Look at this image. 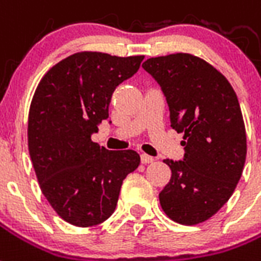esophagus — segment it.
<instances>
[{
    "label": "esophagus",
    "instance_id": "1",
    "mask_svg": "<svg viewBox=\"0 0 261 261\" xmlns=\"http://www.w3.org/2000/svg\"><path fill=\"white\" fill-rule=\"evenodd\" d=\"M140 161H141V163H143V165H147V163H152L153 158H152V156H149V155H147V153H141Z\"/></svg>",
    "mask_w": 261,
    "mask_h": 261
}]
</instances>
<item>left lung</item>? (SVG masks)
<instances>
[{"label": "left lung", "instance_id": "8db88e82", "mask_svg": "<svg viewBox=\"0 0 261 261\" xmlns=\"http://www.w3.org/2000/svg\"><path fill=\"white\" fill-rule=\"evenodd\" d=\"M143 68L162 88L171 128L184 133L182 161H163L171 178L159 201L174 222L197 225L225 205L241 178L246 133L237 95L219 70L192 54L148 58Z\"/></svg>", "mask_w": 261, "mask_h": 261}]
</instances>
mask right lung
Returning a JSON list of instances; mask_svg holds the SVG:
<instances>
[{
    "label": "right lung",
    "mask_w": 261,
    "mask_h": 261,
    "mask_svg": "<svg viewBox=\"0 0 261 261\" xmlns=\"http://www.w3.org/2000/svg\"><path fill=\"white\" fill-rule=\"evenodd\" d=\"M143 60L82 51L56 64L36 87L28 114L30 156L42 193L70 225L106 221L122 181L140 165L136 151H109L91 136L109 118L117 86L132 77Z\"/></svg>",
    "instance_id": "obj_1"
}]
</instances>
